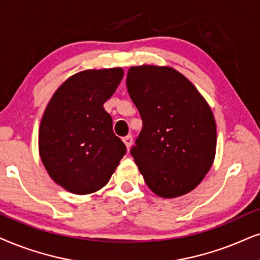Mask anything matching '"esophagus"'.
<instances>
[{
	"instance_id": "34e87169",
	"label": "esophagus",
	"mask_w": 260,
	"mask_h": 260,
	"mask_svg": "<svg viewBox=\"0 0 260 260\" xmlns=\"http://www.w3.org/2000/svg\"><path fill=\"white\" fill-rule=\"evenodd\" d=\"M122 141L124 143V145H126L127 148L131 147V145H132V141H133V137L131 136V134H128V136L123 137L122 138Z\"/></svg>"
}]
</instances>
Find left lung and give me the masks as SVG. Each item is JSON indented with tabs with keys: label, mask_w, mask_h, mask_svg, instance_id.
<instances>
[{
	"label": "left lung",
	"mask_w": 260,
	"mask_h": 260,
	"mask_svg": "<svg viewBox=\"0 0 260 260\" xmlns=\"http://www.w3.org/2000/svg\"><path fill=\"white\" fill-rule=\"evenodd\" d=\"M126 83L143 120L131 154L147 186L164 199L190 192L215 157L212 109L195 85L172 68L132 67Z\"/></svg>",
	"instance_id": "1"
}]
</instances>
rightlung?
Returning <instances> with one entry per match:
<instances>
[{"label": "right lung", "mask_w": 260, "mask_h": 260, "mask_svg": "<svg viewBox=\"0 0 260 260\" xmlns=\"http://www.w3.org/2000/svg\"><path fill=\"white\" fill-rule=\"evenodd\" d=\"M123 77L121 68L85 70L68 78L45 109L39 153L50 177L77 195L95 192L109 182L126 154L103 105Z\"/></svg>", "instance_id": "1"}]
</instances>
